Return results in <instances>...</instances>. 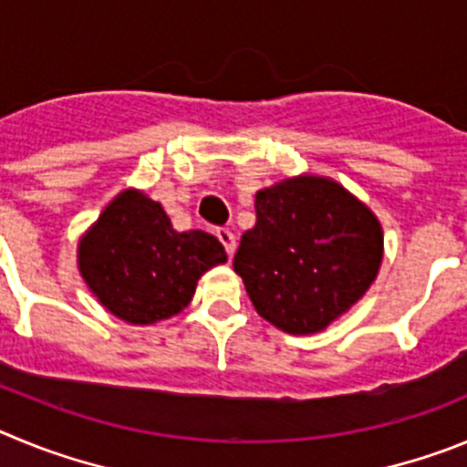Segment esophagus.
I'll return each instance as SVG.
<instances>
[{"label":"esophagus","instance_id":"obj_1","mask_svg":"<svg viewBox=\"0 0 467 467\" xmlns=\"http://www.w3.org/2000/svg\"><path fill=\"white\" fill-rule=\"evenodd\" d=\"M216 237H218V242H221L225 246V251H228L230 258H233L234 249H237V237H234V234L230 233L228 228H218L216 230Z\"/></svg>","mask_w":467,"mask_h":467}]
</instances>
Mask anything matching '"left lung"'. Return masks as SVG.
I'll return each mask as SVG.
<instances>
[{
	"mask_svg": "<svg viewBox=\"0 0 467 467\" xmlns=\"http://www.w3.org/2000/svg\"><path fill=\"white\" fill-rule=\"evenodd\" d=\"M381 255L375 213L333 179L302 174L255 192L233 265L265 321L314 335L365 296Z\"/></svg>",
	"mask_w": 467,
	"mask_h": 467,
	"instance_id": "obj_1",
	"label": "left lung"
}]
</instances>
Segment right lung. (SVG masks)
Instances as JSON below:
<instances>
[{
    "mask_svg": "<svg viewBox=\"0 0 467 467\" xmlns=\"http://www.w3.org/2000/svg\"><path fill=\"white\" fill-rule=\"evenodd\" d=\"M225 260L213 234L176 233L161 202L134 188L113 197L78 242V272L92 296L132 326L182 312L197 279Z\"/></svg>",
    "mask_w": 467,
    "mask_h": 467,
    "instance_id": "obj_1",
    "label": "right lung"
}]
</instances>
